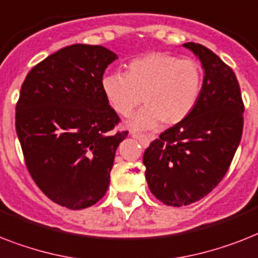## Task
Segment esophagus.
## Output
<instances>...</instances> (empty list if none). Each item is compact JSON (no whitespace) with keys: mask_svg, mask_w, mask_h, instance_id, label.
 <instances>
[{"mask_svg":"<svg viewBox=\"0 0 258 258\" xmlns=\"http://www.w3.org/2000/svg\"><path fill=\"white\" fill-rule=\"evenodd\" d=\"M131 136H133V138H135L136 140H139L140 144H142L143 147H147L148 143H150V139H148L147 136L142 135V134L135 133V131H131Z\"/></svg>","mask_w":258,"mask_h":258,"instance_id":"1","label":"esophagus"}]
</instances>
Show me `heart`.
I'll return each instance as SVG.
<instances>
[{
	"label": "heart",
	"mask_w": 258,
	"mask_h": 258,
	"mask_svg": "<svg viewBox=\"0 0 258 258\" xmlns=\"http://www.w3.org/2000/svg\"><path fill=\"white\" fill-rule=\"evenodd\" d=\"M102 93L119 115L130 116L140 102L134 128H151L160 120L177 124L198 104L203 87V71L198 62L179 59L165 53H150L130 60L124 74L108 73L100 82Z\"/></svg>",
	"instance_id": "heart-1"
}]
</instances>
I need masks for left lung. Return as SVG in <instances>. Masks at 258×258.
Listing matches in <instances>:
<instances>
[{
    "mask_svg": "<svg viewBox=\"0 0 258 258\" xmlns=\"http://www.w3.org/2000/svg\"><path fill=\"white\" fill-rule=\"evenodd\" d=\"M183 46L202 60V94L187 118L162 133L143 156L151 192L172 207L199 202L223 180L244 127V102L233 70L200 43Z\"/></svg>",
    "mask_w": 258,
    "mask_h": 258,
    "instance_id": "left-lung-1",
    "label": "left lung"
}]
</instances>
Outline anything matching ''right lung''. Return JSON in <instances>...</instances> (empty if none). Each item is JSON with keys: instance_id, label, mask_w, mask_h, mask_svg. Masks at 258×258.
Returning a JSON list of instances; mask_svg holds the SVG:
<instances>
[{"instance_id": "add662e5", "label": "right lung", "mask_w": 258, "mask_h": 258, "mask_svg": "<svg viewBox=\"0 0 258 258\" xmlns=\"http://www.w3.org/2000/svg\"><path fill=\"white\" fill-rule=\"evenodd\" d=\"M116 59L103 46H68L29 71L16 106L26 168L56 204L85 209L103 198L115 151L128 131L100 87Z\"/></svg>"}]
</instances>
